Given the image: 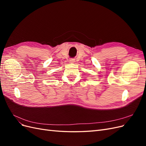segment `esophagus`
<instances>
[{"mask_svg":"<svg viewBox=\"0 0 146 146\" xmlns=\"http://www.w3.org/2000/svg\"><path fill=\"white\" fill-rule=\"evenodd\" d=\"M70 63H74L75 62V59H74V58L70 59Z\"/></svg>","mask_w":146,"mask_h":146,"instance_id":"obj_1","label":"esophagus"}]
</instances>
